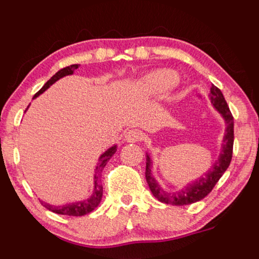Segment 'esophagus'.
Returning <instances> with one entry per match:
<instances>
[{
  "label": "esophagus",
  "mask_w": 259,
  "mask_h": 259,
  "mask_svg": "<svg viewBox=\"0 0 259 259\" xmlns=\"http://www.w3.org/2000/svg\"><path fill=\"white\" fill-rule=\"evenodd\" d=\"M141 132L138 130H128L126 133H124V141L128 143H137L141 139Z\"/></svg>",
  "instance_id": "esophagus-1"
}]
</instances>
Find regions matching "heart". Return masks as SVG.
Wrapping results in <instances>:
<instances>
[{"mask_svg":"<svg viewBox=\"0 0 259 259\" xmlns=\"http://www.w3.org/2000/svg\"><path fill=\"white\" fill-rule=\"evenodd\" d=\"M178 75L172 70L160 69L150 72L142 78L139 82V88L142 92L149 96H161L177 83Z\"/></svg>","mask_w":259,"mask_h":259,"instance_id":"obj_1","label":"heart"}]
</instances>
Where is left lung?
I'll return each mask as SVG.
<instances>
[{
  "mask_svg": "<svg viewBox=\"0 0 259 259\" xmlns=\"http://www.w3.org/2000/svg\"><path fill=\"white\" fill-rule=\"evenodd\" d=\"M209 99H211L212 105L214 106L222 115V117L226 121V135L223 138V144H222V151L220 157L215 161L211 169H208L205 176L200 177L197 181L189 183L187 187L175 193H168L161 188V185L154 178L153 172H151V162L150 156L147 154V168H145V178H147L148 185L150 188L153 195L157 200L167 205H176V206H184L190 205V203L197 202L202 200L203 197L207 196L211 193L214 185L220 181L223 173L227 171V168L230 165V161L233 157V144H234V118L232 112L229 110L226 99H224L223 93L218 87L212 84L211 93H209Z\"/></svg>",
  "mask_w": 259,
  "mask_h": 259,
  "instance_id": "obj_1",
  "label": "left lung"
}]
</instances>
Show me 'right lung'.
Segmentation results:
<instances>
[{
  "label": "right lung",
  "mask_w": 259,
  "mask_h": 259,
  "mask_svg": "<svg viewBox=\"0 0 259 259\" xmlns=\"http://www.w3.org/2000/svg\"><path fill=\"white\" fill-rule=\"evenodd\" d=\"M77 68H78V65L77 64H75V65L66 66V68L59 70L56 75L52 76L50 80L46 82L45 86L42 87L41 90H39L38 92L35 94V96H33V98H36V97H38L39 94L44 93L46 90H48V88H50L52 84L54 83V82H57L58 80H59V78L64 77V76L74 74V71ZM27 108H29V106H27ZM115 151H116V145L109 148L104 154L100 155L98 163H97L96 169H94V173H96V175H94V189H93L92 196L88 197V199H86V200H82V201L66 203V205H63V206H52V205H50V203L41 201L42 205H44L47 209H50V211L54 212V213L64 214V215H74V217L84 215V214L90 213V212H92L93 209L99 205L100 200H102V196H103V185H102V181H100L102 171H103V168L105 167L106 163H108V161L111 159L112 155L115 154Z\"/></svg>",
  "instance_id": "obj_1"
}]
</instances>
